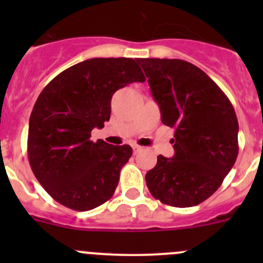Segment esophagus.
Returning a JSON list of instances; mask_svg holds the SVG:
<instances>
[{
    "label": "esophagus",
    "instance_id": "34e87169",
    "mask_svg": "<svg viewBox=\"0 0 263 263\" xmlns=\"http://www.w3.org/2000/svg\"><path fill=\"white\" fill-rule=\"evenodd\" d=\"M132 148H134V153L135 154H137V153H140V151H142V147L139 146V145H134V146H132Z\"/></svg>",
    "mask_w": 263,
    "mask_h": 263
}]
</instances>
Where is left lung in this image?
<instances>
[{"label": "left lung", "mask_w": 263, "mask_h": 263, "mask_svg": "<svg viewBox=\"0 0 263 263\" xmlns=\"http://www.w3.org/2000/svg\"><path fill=\"white\" fill-rule=\"evenodd\" d=\"M161 122L176 128L173 158L158 156L146 173L151 195L191 208L221 185L238 156V119L232 103L201 68L183 60L139 58Z\"/></svg>", "instance_id": "left-lung-1"}]
</instances>
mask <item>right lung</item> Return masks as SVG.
<instances>
[{"instance_id": "add662e5", "label": "right lung", "mask_w": 263, "mask_h": 263, "mask_svg": "<svg viewBox=\"0 0 263 263\" xmlns=\"http://www.w3.org/2000/svg\"><path fill=\"white\" fill-rule=\"evenodd\" d=\"M144 81L132 58H91L61 72L41 92L29 121L28 158L35 178L61 205L87 211L112 197L132 148L92 142L91 131L109 121L117 90Z\"/></svg>"}]
</instances>
